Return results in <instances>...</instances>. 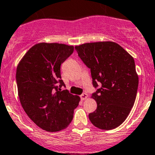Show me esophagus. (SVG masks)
Instances as JSON below:
<instances>
[{"mask_svg": "<svg viewBox=\"0 0 155 155\" xmlns=\"http://www.w3.org/2000/svg\"><path fill=\"white\" fill-rule=\"evenodd\" d=\"M80 97H81V100H82V101H85V100L87 98V94L85 93L82 94L80 96Z\"/></svg>", "mask_w": 155, "mask_h": 155, "instance_id": "34e87169", "label": "esophagus"}]
</instances>
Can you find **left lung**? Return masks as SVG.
<instances>
[{
	"instance_id": "obj_1",
	"label": "left lung",
	"mask_w": 155,
	"mask_h": 155,
	"mask_svg": "<svg viewBox=\"0 0 155 155\" xmlns=\"http://www.w3.org/2000/svg\"><path fill=\"white\" fill-rule=\"evenodd\" d=\"M75 49L91 69L93 85H101L91 97L97 102V109L88 118L101 130L121 125L134 107L139 77L134 59L124 48L112 41L87 43Z\"/></svg>"
}]
</instances>
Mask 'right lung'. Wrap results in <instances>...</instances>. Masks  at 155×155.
I'll return each mask as SVG.
<instances>
[{
    "label": "right lung",
    "instance_id": "right-lung-1",
    "mask_svg": "<svg viewBox=\"0 0 155 155\" xmlns=\"http://www.w3.org/2000/svg\"><path fill=\"white\" fill-rule=\"evenodd\" d=\"M73 46L39 43L18 62L16 69L18 95L21 107L39 127L48 132L69 126L80 97L73 95L61 76V64L73 52Z\"/></svg>",
    "mask_w": 155,
    "mask_h": 155
}]
</instances>
